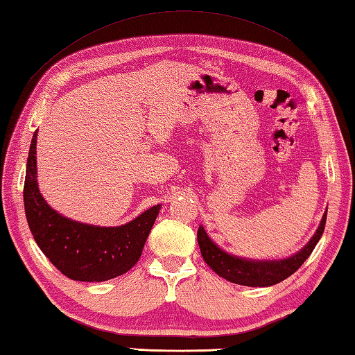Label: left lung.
Listing matches in <instances>:
<instances>
[{"mask_svg":"<svg viewBox=\"0 0 355 355\" xmlns=\"http://www.w3.org/2000/svg\"><path fill=\"white\" fill-rule=\"evenodd\" d=\"M326 218L327 209L324 211L320 227L310 241L294 255L282 258V260H249V258L227 254L225 250H222L218 244L211 241V238L207 235L205 228L202 225L197 230V241H199L203 260L222 279L244 286H271L288 279L302 266L322 236Z\"/></svg>","mask_w":355,"mask_h":355,"instance_id":"left-lung-1","label":"left lung"}]
</instances>
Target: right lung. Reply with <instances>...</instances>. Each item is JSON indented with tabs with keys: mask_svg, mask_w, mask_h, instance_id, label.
Instances as JSON below:
<instances>
[{
	"mask_svg": "<svg viewBox=\"0 0 355 355\" xmlns=\"http://www.w3.org/2000/svg\"><path fill=\"white\" fill-rule=\"evenodd\" d=\"M35 144L37 131L29 147L23 200L29 230L40 250L71 280L105 282L130 271L142 254L161 209L159 203L119 227L91 225L65 218L40 194Z\"/></svg>",
	"mask_w": 355,
	"mask_h": 355,
	"instance_id": "add662e5",
	"label": "right lung"
}]
</instances>
